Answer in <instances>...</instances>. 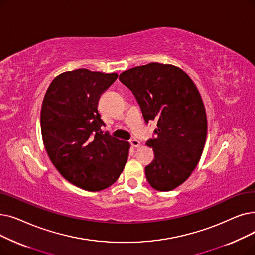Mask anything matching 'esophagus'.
Masks as SVG:
<instances>
[{
	"label": "esophagus",
	"mask_w": 255,
	"mask_h": 255,
	"mask_svg": "<svg viewBox=\"0 0 255 255\" xmlns=\"http://www.w3.org/2000/svg\"><path fill=\"white\" fill-rule=\"evenodd\" d=\"M129 143H130V145H131V147L137 148V147H140V146H141V143H140L138 140H136V139L130 140Z\"/></svg>",
	"instance_id": "esophagus-1"
}]
</instances>
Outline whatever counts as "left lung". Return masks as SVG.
I'll return each instance as SVG.
<instances>
[{
	"label": "left lung",
	"instance_id": "8db88e82",
	"mask_svg": "<svg viewBox=\"0 0 255 255\" xmlns=\"http://www.w3.org/2000/svg\"><path fill=\"white\" fill-rule=\"evenodd\" d=\"M119 80L136 96L145 121L157 120V136L146 142L154 153L145 167L147 181L157 191L174 190L196 168L207 139V113L196 85L181 68L157 62L125 70Z\"/></svg>",
	"mask_w": 255,
	"mask_h": 255
}]
</instances>
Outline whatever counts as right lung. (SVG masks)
<instances>
[{"instance_id":"obj_1","label":"right lung","mask_w":255,"mask_h":255,"mask_svg":"<svg viewBox=\"0 0 255 255\" xmlns=\"http://www.w3.org/2000/svg\"><path fill=\"white\" fill-rule=\"evenodd\" d=\"M117 77L86 68L65 71L52 81L42 102L40 127L48 157L83 190L110 187L128 161L129 143L104 134L98 110L101 95Z\"/></svg>"}]
</instances>
